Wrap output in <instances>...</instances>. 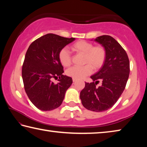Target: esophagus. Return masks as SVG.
I'll return each instance as SVG.
<instances>
[{"instance_id":"obj_1","label":"esophagus","mask_w":147,"mask_h":147,"mask_svg":"<svg viewBox=\"0 0 147 147\" xmlns=\"http://www.w3.org/2000/svg\"><path fill=\"white\" fill-rule=\"evenodd\" d=\"M73 82H75L76 81H77V79H75V78H73Z\"/></svg>"}]
</instances>
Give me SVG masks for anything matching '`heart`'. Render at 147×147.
<instances>
[{"mask_svg": "<svg viewBox=\"0 0 147 147\" xmlns=\"http://www.w3.org/2000/svg\"><path fill=\"white\" fill-rule=\"evenodd\" d=\"M72 51L78 54L84 56L82 67H73L66 71V74L75 79H82L91 74L93 69L94 71L100 69L106 61L107 53L103 46L96 45L91 42L80 40L71 46ZM60 63L63 67H69L71 64V56L65 48L60 50L58 54Z\"/></svg>", "mask_w": 147, "mask_h": 147, "instance_id": "1", "label": "heart"}]
</instances>
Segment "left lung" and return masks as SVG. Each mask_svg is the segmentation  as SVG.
Instances as JSON below:
<instances>
[{
	"label": "left lung",
	"mask_w": 147,
	"mask_h": 147,
	"mask_svg": "<svg viewBox=\"0 0 147 147\" xmlns=\"http://www.w3.org/2000/svg\"><path fill=\"white\" fill-rule=\"evenodd\" d=\"M94 41L106 49V59L100 70L91 76L93 82H86L80 98L84 108L101 112L111 108L123 93L130 73V62L126 51L111 36L104 35ZM99 80L103 83L97 87Z\"/></svg>",
	"instance_id": "obj_1"
}]
</instances>
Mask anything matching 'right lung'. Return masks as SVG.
<instances>
[{
  "label": "right lung",
  "instance_id": "obj_1",
  "mask_svg": "<svg viewBox=\"0 0 147 147\" xmlns=\"http://www.w3.org/2000/svg\"><path fill=\"white\" fill-rule=\"evenodd\" d=\"M75 38L47 34L32 42L27 50L22 68L26 93L32 104L42 111H51L61 105L73 80L63 75L58 54ZM59 77V82L51 80Z\"/></svg>",
  "mask_w": 147,
  "mask_h": 147
}]
</instances>
